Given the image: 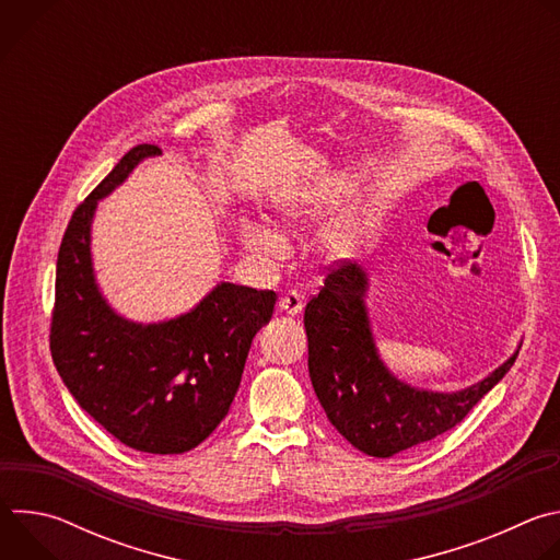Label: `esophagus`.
Segmentation results:
<instances>
[{"label": "esophagus", "instance_id": "1", "mask_svg": "<svg viewBox=\"0 0 560 560\" xmlns=\"http://www.w3.org/2000/svg\"><path fill=\"white\" fill-rule=\"evenodd\" d=\"M279 307L285 314H299L303 310V296L296 290H288L281 299H279Z\"/></svg>", "mask_w": 560, "mask_h": 560}]
</instances>
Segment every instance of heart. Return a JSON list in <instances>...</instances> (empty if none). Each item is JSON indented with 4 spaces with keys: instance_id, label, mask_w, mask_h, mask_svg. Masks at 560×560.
I'll use <instances>...</instances> for the list:
<instances>
[{
    "instance_id": "b5f03b06",
    "label": "heart",
    "mask_w": 560,
    "mask_h": 560,
    "mask_svg": "<svg viewBox=\"0 0 560 560\" xmlns=\"http://www.w3.org/2000/svg\"><path fill=\"white\" fill-rule=\"evenodd\" d=\"M330 206H332V195L322 190V192L301 195V197H292V199H281L277 203V217L281 223H288V225L301 223V221L322 217ZM357 234H359L357 225H352L348 221L337 223L324 234V246L330 255L343 257L354 248ZM242 238H244L246 248L261 253V255H279L283 250V236L261 221L246 219L242 223Z\"/></svg>"
}]
</instances>
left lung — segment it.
Returning a JSON list of instances; mask_svg holds the SVG:
<instances>
[{"mask_svg":"<svg viewBox=\"0 0 560 560\" xmlns=\"http://www.w3.org/2000/svg\"><path fill=\"white\" fill-rule=\"evenodd\" d=\"M368 275L352 261L328 268L303 314L307 370L330 423L363 454L387 458L458 425L508 374L518 350L490 376L460 392L398 381L378 359L365 310Z\"/></svg>","mask_w":560,"mask_h":560,"instance_id":"8db88e82","label":"left lung"}]
</instances>
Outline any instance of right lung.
Returning <instances> with one entry per match:
<instances>
[{
  "mask_svg": "<svg viewBox=\"0 0 560 560\" xmlns=\"http://www.w3.org/2000/svg\"><path fill=\"white\" fill-rule=\"evenodd\" d=\"M154 154H162L154 143L130 148L72 212L57 257L50 354L74 401L117 441L148 454H182L228 415L277 294L219 283L195 310L148 326L106 303L91 259L93 214Z\"/></svg>",
  "mask_w": 560,
  "mask_h": 560,
  "instance_id": "1",
  "label": "right lung"
}]
</instances>
